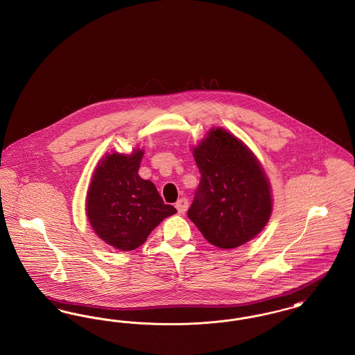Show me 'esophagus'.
<instances>
[{"instance_id":"esophagus-1","label":"esophagus","mask_w":355,"mask_h":355,"mask_svg":"<svg viewBox=\"0 0 355 355\" xmlns=\"http://www.w3.org/2000/svg\"><path fill=\"white\" fill-rule=\"evenodd\" d=\"M187 206H189V202H187L186 198H181V200H178L177 203H175V207H177V210H178L180 214H184V213H185L186 210H187Z\"/></svg>"}]
</instances>
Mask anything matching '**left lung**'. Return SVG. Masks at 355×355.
Listing matches in <instances>:
<instances>
[{"instance_id": "8db88e82", "label": "left lung", "mask_w": 355, "mask_h": 355, "mask_svg": "<svg viewBox=\"0 0 355 355\" xmlns=\"http://www.w3.org/2000/svg\"><path fill=\"white\" fill-rule=\"evenodd\" d=\"M201 181L187 217L220 249H234L259 234L271 214L269 180L253 153L222 128L193 150Z\"/></svg>"}]
</instances>
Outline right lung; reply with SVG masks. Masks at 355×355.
I'll return each instance as SVG.
<instances>
[{
	"label": "right lung",
	"instance_id": "obj_1",
	"mask_svg": "<svg viewBox=\"0 0 355 355\" xmlns=\"http://www.w3.org/2000/svg\"><path fill=\"white\" fill-rule=\"evenodd\" d=\"M142 155L139 149L130 155H105L87 190L86 216L93 230L122 252L139 248L164 218L177 213L152 181L138 175Z\"/></svg>",
	"mask_w": 355,
	"mask_h": 355
}]
</instances>
